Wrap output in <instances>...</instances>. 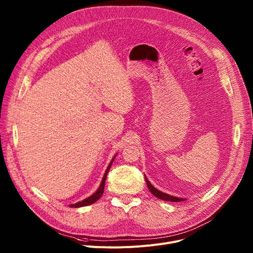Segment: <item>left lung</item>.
Wrapping results in <instances>:
<instances>
[{"label": "left lung", "mask_w": 253, "mask_h": 253, "mask_svg": "<svg viewBox=\"0 0 253 253\" xmlns=\"http://www.w3.org/2000/svg\"><path fill=\"white\" fill-rule=\"evenodd\" d=\"M145 180H146V184H147L148 189H149V191L152 193V194H153L154 196H156L157 198H159V199H161V200H165V201H171V202H180V201H184V200H185V199H183V198L170 196V195H169V194H166V193H163V192L157 190L156 188H154V187L150 184V182L148 181V179H147L146 176H145Z\"/></svg>", "instance_id": "left-lung-1"}]
</instances>
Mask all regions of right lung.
Returning a JSON list of instances; mask_svg holds the SVG:
<instances>
[{"instance_id": "1", "label": "right lung", "mask_w": 253, "mask_h": 253, "mask_svg": "<svg viewBox=\"0 0 253 253\" xmlns=\"http://www.w3.org/2000/svg\"><path fill=\"white\" fill-rule=\"evenodd\" d=\"M115 156H116V155H115ZM115 156L113 157V159H112V160H111V162L109 163V166H108V168H107V169H106L105 173H104L103 180H102V182H101V184H100V186H99L98 190L94 193V194H93V195H91L90 197H87V198L84 199L83 201H80V202L76 203V204H70V205H69V207H82V206H86V205H90V204L95 203L97 200H99V199L101 198V196L103 195V192H104V187H105V181H106L107 173H108V171H109V169H110V168H111V165H112V162H113V160H114Z\"/></svg>"}]
</instances>
